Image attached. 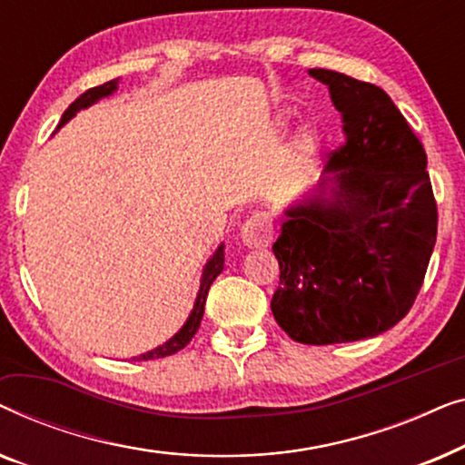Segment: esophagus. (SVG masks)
I'll return each instance as SVG.
<instances>
[{"label":"esophagus","instance_id":"esophagus-1","mask_svg":"<svg viewBox=\"0 0 465 465\" xmlns=\"http://www.w3.org/2000/svg\"><path fill=\"white\" fill-rule=\"evenodd\" d=\"M241 241L247 247H269L272 241V218L271 213L258 212L247 218L241 226Z\"/></svg>","mask_w":465,"mask_h":465}]
</instances>
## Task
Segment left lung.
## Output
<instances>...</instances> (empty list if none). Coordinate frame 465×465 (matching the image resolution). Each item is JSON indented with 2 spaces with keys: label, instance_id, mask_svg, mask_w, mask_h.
<instances>
[{
  "label": "left lung",
  "instance_id": "1",
  "mask_svg": "<svg viewBox=\"0 0 465 465\" xmlns=\"http://www.w3.org/2000/svg\"><path fill=\"white\" fill-rule=\"evenodd\" d=\"M342 118L317 194L285 209L271 309L304 345L377 336L409 313L438 232L428 156L383 88L309 69Z\"/></svg>",
  "mask_w": 465,
  "mask_h": 465
}]
</instances>
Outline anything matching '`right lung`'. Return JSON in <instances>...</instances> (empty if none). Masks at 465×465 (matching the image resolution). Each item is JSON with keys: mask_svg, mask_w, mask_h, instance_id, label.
Returning <instances> with one entry per match:
<instances>
[{"mask_svg": "<svg viewBox=\"0 0 465 465\" xmlns=\"http://www.w3.org/2000/svg\"><path fill=\"white\" fill-rule=\"evenodd\" d=\"M118 88V80H112V82H105V84L101 86H94V88H88L86 93H82L78 99L74 101L72 105L67 107L65 112H63L61 116V123L56 129H61L63 124L69 123L75 114H78L80 110H86V107H91L93 104H97L99 99L104 97H110V94L116 91ZM222 269H224V245H220L218 250H215V253L212 258L207 260L205 269H203V277H201V288H199V294H196V301H194V309L193 313L188 315L186 323H183L182 330L177 334L171 336V339L167 342H163V345H158L156 349H152V351H145L142 355H137V358L133 360H158V358H167V355H173L180 351V349H183L188 345L190 341H193V336L196 334V330H199L201 326V320H203V313H205V301H207V292L209 288H212L213 279L220 275Z\"/></svg>", "mask_w": 465, "mask_h": 465, "instance_id": "add662e5", "label": "right lung"}]
</instances>
